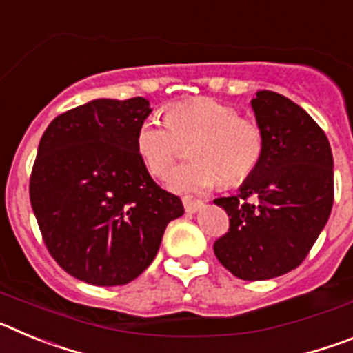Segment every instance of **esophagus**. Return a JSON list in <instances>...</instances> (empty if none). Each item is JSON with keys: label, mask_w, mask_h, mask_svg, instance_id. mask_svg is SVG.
<instances>
[{"label": "esophagus", "mask_w": 353, "mask_h": 353, "mask_svg": "<svg viewBox=\"0 0 353 353\" xmlns=\"http://www.w3.org/2000/svg\"><path fill=\"white\" fill-rule=\"evenodd\" d=\"M182 203H183V208H185V212H189V214H192V212L199 210V208L203 207V201H201V199H194L191 198V196H183Z\"/></svg>", "instance_id": "esophagus-1"}]
</instances>
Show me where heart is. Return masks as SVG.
I'll return each mask as SVG.
<instances>
[{
    "label": "heart",
    "mask_w": 353,
    "mask_h": 353,
    "mask_svg": "<svg viewBox=\"0 0 353 353\" xmlns=\"http://www.w3.org/2000/svg\"><path fill=\"white\" fill-rule=\"evenodd\" d=\"M192 139L190 154L195 161L171 174L174 191L199 192L219 182H244L263 155V132L256 121L239 117L233 105L210 97L168 105L164 120L145 118L136 130V150L150 174L166 179L183 145Z\"/></svg>",
    "instance_id": "obj_1"
}]
</instances>
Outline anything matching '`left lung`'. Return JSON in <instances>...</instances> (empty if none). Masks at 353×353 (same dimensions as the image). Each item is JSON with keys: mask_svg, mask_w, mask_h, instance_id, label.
<instances>
[{"mask_svg": "<svg viewBox=\"0 0 353 353\" xmlns=\"http://www.w3.org/2000/svg\"><path fill=\"white\" fill-rule=\"evenodd\" d=\"M251 104L263 155L235 196L214 199L230 217L214 252L233 276L263 281L297 269L316 242L334 203V162L301 105L267 90Z\"/></svg>", "mask_w": 353, "mask_h": 353, "instance_id": "obj_1", "label": "left lung"}]
</instances>
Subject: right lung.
<instances>
[{
  "mask_svg": "<svg viewBox=\"0 0 353 353\" xmlns=\"http://www.w3.org/2000/svg\"><path fill=\"white\" fill-rule=\"evenodd\" d=\"M143 97L97 99L49 123L30 176V201L49 254L95 286L127 285L154 261L182 199L164 191L136 150L150 114Z\"/></svg>",
  "mask_w": 353,
  "mask_h": 353,
  "instance_id": "1",
  "label": "right lung"
}]
</instances>
